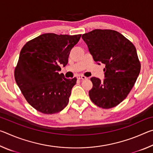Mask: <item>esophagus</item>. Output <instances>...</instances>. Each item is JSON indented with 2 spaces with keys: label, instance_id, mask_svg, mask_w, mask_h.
Wrapping results in <instances>:
<instances>
[{
  "label": "esophagus",
  "instance_id": "1",
  "mask_svg": "<svg viewBox=\"0 0 153 153\" xmlns=\"http://www.w3.org/2000/svg\"><path fill=\"white\" fill-rule=\"evenodd\" d=\"M77 78L78 79H86L87 77H85L84 76H81V75H79V76H77Z\"/></svg>",
  "mask_w": 153,
  "mask_h": 153
}]
</instances>
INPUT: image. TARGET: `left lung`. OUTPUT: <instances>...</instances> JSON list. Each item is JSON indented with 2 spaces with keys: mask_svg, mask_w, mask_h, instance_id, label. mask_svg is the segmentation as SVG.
Instances as JSON below:
<instances>
[{
  "mask_svg": "<svg viewBox=\"0 0 153 153\" xmlns=\"http://www.w3.org/2000/svg\"><path fill=\"white\" fill-rule=\"evenodd\" d=\"M94 61L105 65L102 82L92 77L89 97L102 108L118 105L127 97L140 71L135 46L121 33L111 30H94L82 35Z\"/></svg>",
  "mask_w": 153,
  "mask_h": 153,
  "instance_id": "1",
  "label": "left lung"
}]
</instances>
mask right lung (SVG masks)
<instances>
[{
    "label": "right lung",
    "mask_w": 153,
    "mask_h": 153,
    "mask_svg": "<svg viewBox=\"0 0 153 153\" xmlns=\"http://www.w3.org/2000/svg\"><path fill=\"white\" fill-rule=\"evenodd\" d=\"M81 34L44 33L27 42L22 48L15 79L27 102L44 114L60 112L69 102L77 79L59 74L60 65L68 63L71 48Z\"/></svg>",
    "instance_id": "obj_1"
}]
</instances>
